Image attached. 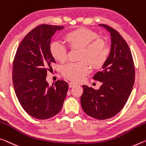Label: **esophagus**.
<instances>
[{
  "label": "esophagus",
  "instance_id": "34e87169",
  "mask_svg": "<svg viewBox=\"0 0 146 146\" xmlns=\"http://www.w3.org/2000/svg\"><path fill=\"white\" fill-rule=\"evenodd\" d=\"M76 85H77V84H76L75 83L72 82H71L69 83V88H73V87H74V86H75Z\"/></svg>",
  "mask_w": 146,
  "mask_h": 146
}]
</instances>
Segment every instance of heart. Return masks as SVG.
Wrapping results in <instances>:
<instances>
[{"label": "heart", "instance_id": "1", "mask_svg": "<svg viewBox=\"0 0 146 146\" xmlns=\"http://www.w3.org/2000/svg\"><path fill=\"white\" fill-rule=\"evenodd\" d=\"M64 40L71 49H80L78 63H69L62 68L64 77L78 82L84 79L89 73V63L92 68H102L109 58L110 49L105 38H99V34L93 30L80 27L67 32ZM50 52L55 60L64 62L67 59V51L62 44L54 42L50 44ZM86 61H87L85 62Z\"/></svg>", "mask_w": 146, "mask_h": 146}]
</instances>
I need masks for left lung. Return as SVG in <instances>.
Here are the masks:
<instances>
[{
  "label": "left lung",
  "mask_w": 146,
  "mask_h": 146,
  "mask_svg": "<svg viewBox=\"0 0 146 146\" xmlns=\"http://www.w3.org/2000/svg\"><path fill=\"white\" fill-rule=\"evenodd\" d=\"M110 33L111 48L103 71L96 73L94 80L102 82L99 90L83 85L80 98L82 110L98 119L110 118L125 105L135 83L134 62L129 45L118 32L106 25L100 24Z\"/></svg>",
  "instance_id": "obj_1"
}]
</instances>
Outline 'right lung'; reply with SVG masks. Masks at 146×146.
Wrapping results in <instances>:
<instances>
[{
	"mask_svg": "<svg viewBox=\"0 0 146 146\" xmlns=\"http://www.w3.org/2000/svg\"><path fill=\"white\" fill-rule=\"evenodd\" d=\"M41 25L29 32L20 43L13 63L12 80L16 96L27 113L34 118L47 119L61 110L69 85L58 80L48 85L47 72L55 63L50 52L51 38L64 29Z\"/></svg>",
	"mask_w": 146,
	"mask_h": 146,
	"instance_id": "right-lung-1",
	"label": "right lung"
}]
</instances>
